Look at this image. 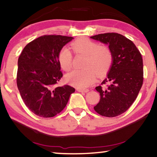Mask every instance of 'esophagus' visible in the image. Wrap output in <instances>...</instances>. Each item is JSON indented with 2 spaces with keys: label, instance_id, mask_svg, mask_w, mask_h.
<instances>
[{
  "label": "esophagus",
  "instance_id": "obj_1",
  "mask_svg": "<svg viewBox=\"0 0 157 157\" xmlns=\"http://www.w3.org/2000/svg\"><path fill=\"white\" fill-rule=\"evenodd\" d=\"M78 91L79 92H82V93H86L89 92V90H82V89H78Z\"/></svg>",
  "mask_w": 157,
  "mask_h": 157
}]
</instances>
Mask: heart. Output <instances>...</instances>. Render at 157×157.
Masks as SVG:
<instances>
[{
    "label": "heart",
    "mask_w": 157,
    "mask_h": 157,
    "mask_svg": "<svg viewBox=\"0 0 157 157\" xmlns=\"http://www.w3.org/2000/svg\"><path fill=\"white\" fill-rule=\"evenodd\" d=\"M71 48L75 54L85 56L82 70H75L65 75L67 82L78 88H86L94 82L97 73L102 76L109 71L113 62V54L108 46L99 45L86 38H80L72 42ZM71 51L63 48L58 55V63L65 71L72 67Z\"/></svg>",
    "instance_id": "b5f03b06"
}]
</instances>
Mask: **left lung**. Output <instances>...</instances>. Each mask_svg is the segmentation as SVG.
<instances>
[{"mask_svg":"<svg viewBox=\"0 0 157 157\" xmlns=\"http://www.w3.org/2000/svg\"><path fill=\"white\" fill-rule=\"evenodd\" d=\"M91 38L109 44L113 54L109 74L101 82V85H109L95 88L101 99L94 109L102 116H118L130 108L142 86V55L132 41L120 34H100Z\"/></svg>","mask_w":157,"mask_h":157,"instance_id":"left-lung-1","label":"left lung"}]
</instances>
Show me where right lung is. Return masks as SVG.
Wrapping results in <instances>:
<instances>
[{
	"label": "right lung",
	"instance_id": "add662e5",
	"mask_svg": "<svg viewBox=\"0 0 157 157\" xmlns=\"http://www.w3.org/2000/svg\"><path fill=\"white\" fill-rule=\"evenodd\" d=\"M73 37L44 35L29 42L18 58L17 85L27 107L36 116L51 118L66 106L75 90L58 86L63 77L58 55Z\"/></svg>",
	"mask_w": 157,
	"mask_h": 157
}]
</instances>
